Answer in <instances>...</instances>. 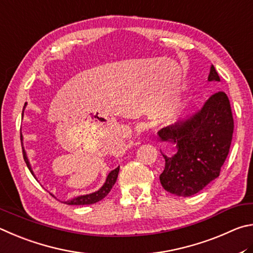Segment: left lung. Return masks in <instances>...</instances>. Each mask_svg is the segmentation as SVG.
Wrapping results in <instances>:
<instances>
[{"instance_id": "1", "label": "left lung", "mask_w": 253, "mask_h": 253, "mask_svg": "<svg viewBox=\"0 0 253 253\" xmlns=\"http://www.w3.org/2000/svg\"><path fill=\"white\" fill-rule=\"evenodd\" d=\"M209 81H220L213 65ZM233 117L228 95L219 91L212 94L197 112L174 124L162 127V141L175 144L174 156L167 157L160 182L166 191L190 197L220 175L227 159L233 134Z\"/></svg>"}]
</instances>
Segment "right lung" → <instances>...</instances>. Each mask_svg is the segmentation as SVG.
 I'll return each instance as SVG.
<instances>
[{"label":"right lung","instance_id":"obj_1","mask_svg":"<svg viewBox=\"0 0 253 253\" xmlns=\"http://www.w3.org/2000/svg\"><path fill=\"white\" fill-rule=\"evenodd\" d=\"M24 108H25V105H24ZM24 108H23V110H24ZM22 115H23V113H22ZM21 141H22V133H21ZM22 151H23V158H24V161L26 163V166H28L29 170L31 171V173L34 175L32 169H31L30 162L28 160V158H26V153L24 151L23 144H22ZM119 170H120V168L118 167L117 169H114L113 171H111L110 173H109V175H108V178H106V181H105V183L103 184V187H102L100 190H97L96 192H93L91 194H86V196L77 197V198L72 199V200L65 201L64 203H66V205H69V206H85V205H93V203H96V202L101 201L102 199L108 196L109 192L111 191V189L113 188L114 183L117 182ZM51 196L54 197V196H53V194H51Z\"/></svg>","mask_w":253,"mask_h":253}]
</instances>
